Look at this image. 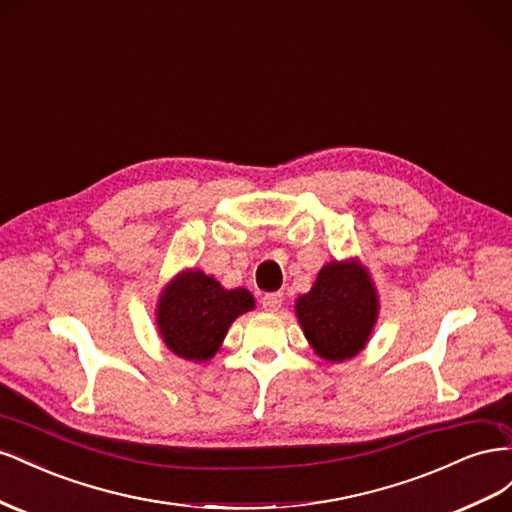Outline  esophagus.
I'll return each instance as SVG.
<instances>
[{"label": "esophagus", "mask_w": 512, "mask_h": 512, "mask_svg": "<svg viewBox=\"0 0 512 512\" xmlns=\"http://www.w3.org/2000/svg\"><path fill=\"white\" fill-rule=\"evenodd\" d=\"M283 294L281 291H276V294H266L264 298H261V306H264L266 311H279L283 306Z\"/></svg>", "instance_id": "1"}]
</instances>
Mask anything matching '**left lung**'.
Segmentation results:
<instances>
[{
	"label": "left lung",
	"instance_id": "1",
	"mask_svg": "<svg viewBox=\"0 0 512 512\" xmlns=\"http://www.w3.org/2000/svg\"><path fill=\"white\" fill-rule=\"evenodd\" d=\"M304 337L332 362L356 356L369 341L377 317L375 289L356 264H328L309 294L296 302Z\"/></svg>",
	"mask_w": 512,
	"mask_h": 512
}]
</instances>
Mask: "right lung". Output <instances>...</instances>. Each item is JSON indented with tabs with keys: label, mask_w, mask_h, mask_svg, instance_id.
Wrapping results in <instances>:
<instances>
[{
	"label": "right lung",
	"mask_w": 512,
	"mask_h": 512,
	"mask_svg": "<svg viewBox=\"0 0 512 512\" xmlns=\"http://www.w3.org/2000/svg\"><path fill=\"white\" fill-rule=\"evenodd\" d=\"M246 289H223L199 270L182 272L158 302V328L165 345L186 360H208L221 347L238 315L253 309Z\"/></svg>",
	"instance_id": "add662e5"
}]
</instances>
